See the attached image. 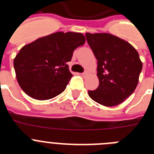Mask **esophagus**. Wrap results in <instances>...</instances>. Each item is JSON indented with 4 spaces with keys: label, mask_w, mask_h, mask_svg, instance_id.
Instances as JSON below:
<instances>
[{
    "label": "esophagus",
    "mask_w": 154,
    "mask_h": 154,
    "mask_svg": "<svg viewBox=\"0 0 154 154\" xmlns=\"http://www.w3.org/2000/svg\"><path fill=\"white\" fill-rule=\"evenodd\" d=\"M81 75L82 76H86L87 75H88V72H84L81 73Z\"/></svg>",
    "instance_id": "1"
}]
</instances>
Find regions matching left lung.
I'll return each mask as SVG.
<instances>
[{
  "instance_id": "8db88e82",
  "label": "left lung",
  "mask_w": 154,
  "mask_h": 154,
  "mask_svg": "<svg viewBox=\"0 0 154 154\" xmlns=\"http://www.w3.org/2000/svg\"><path fill=\"white\" fill-rule=\"evenodd\" d=\"M98 60L99 85L89 97L105 106L123 103L134 92L143 65L137 50L126 41L108 33L85 34Z\"/></svg>"
}]
</instances>
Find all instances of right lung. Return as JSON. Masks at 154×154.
<instances>
[{
    "label": "right lung",
    "instance_id": "1",
    "mask_svg": "<svg viewBox=\"0 0 154 154\" xmlns=\"http://www.w3.org/2000/svg\"><path fill=\"white\" fill-rule=\"evenodd\" d=\"M85 36L75 32H56L24 45L14 59L19 85L27 95L47 100L62 93L72 74L67 62L83 45Z\"/></svg>",
    "mask_w": 154,
    "mask_h": 154
}]
</instances>
